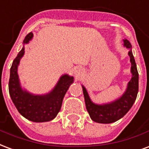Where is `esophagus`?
I'll use <instances>...</instances> for the list:
<instances>
[{
    "instance_id": "obj_1",
    "label": "esophagus",
    "mask_w": 149,
    "mask_h": 149,
    "mask_svg": "<svg viewBox=\"0 0 149 149\" xmlns=\"http://www.w3.org/2000/svg\"><path fill=\"white\" fill-rule=\"evenodd\" d=\"M74 73L76 77H79V76L81 74V70L79 68H74Z\"/></svg>"
}]
</instances>
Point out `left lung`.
Masks as SVG:
<instances>
[{
    "mask_svg": "<svg viewBox=\"0 0 149 149\" xmlns=\"http://www.w3.org/2000/svg\"><path fill=\"white\" fill-rule=\"evenodd\" d=\"M124 45L130 49L131 45L128 40H123ZM131 62L132 79L128 83L125 93L118 100L108 104L98 105L92 102L85 87L82 86L86 107L93 121L99 123H111L123 118L129 111L137 98L138 93V72L131 49L129 51Z\"/></svg>",
    "mask_w": 149,
    "mask_h": 149,
    "instance_id": "1",
    "label": "left lung"
}]
</instances>
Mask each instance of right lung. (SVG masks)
Here are the masks:
<instances>
[{
	"label": "right lung",
	"instance_id": "obj_1",
	"mask_svg": "<svg viewBox=\"0 0 149 149\" xmlns=\"http://www.w3.org/2000/svg\"><path fill=\"white\" fill-rule=\"evenodd\" d=\"M32 37L33 33L31 32L28 33L23 43H28ZM23 54L24 47L13 60L10 69L8 89L12 102L14 103L18 111L31 121L42 123L52 120L60 111L63 99L70 84L73 83L74 78L68 74L63 75L53 90L49 94L34 96L23 91L20 87L17 74V67Z\"/></svg>",
	"mask_w": 149,
	"mask_h": 149
}]
</instances>
